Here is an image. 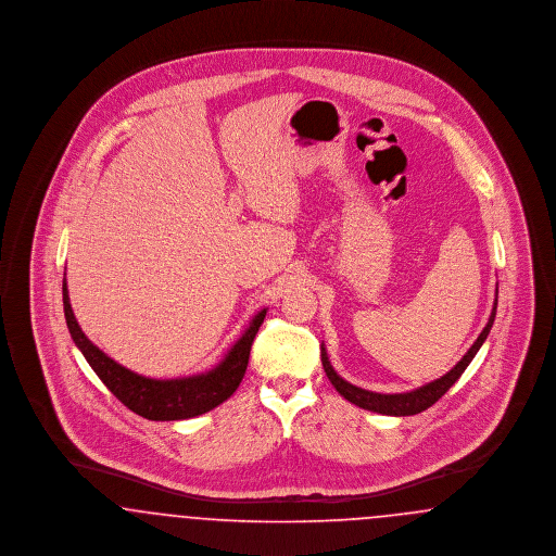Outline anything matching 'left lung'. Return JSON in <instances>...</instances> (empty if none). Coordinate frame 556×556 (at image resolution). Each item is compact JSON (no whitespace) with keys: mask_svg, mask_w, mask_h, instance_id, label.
<instances>
[{"mask_svg":"<svg viewBox=\"0 0 556 556\" xmlns=\"http://www.w3.org/2000/svg\"><path fill=\"white\" fill-rule=\"evenodd\" d=\"M496 306H498V300H494V308H492V315L488 318V325L483 327V331L479 333V338L476 340V344L471 345L467 350V354L454 365V369H450L444 377L421 386L413 392H404V394H377V392H369V390H363V388H356L352 383H348L345 379H342L333 367L329 363V356H327V350L325 345H320V361H323V369L327 372L329 381L333 383V388L342 394V396L365 408V410H372V413H381V415H392V417H408V415H419L427 410L431 404H435L440 397L444 396L448 392L450 388L458 381V377L465 372V369L469 367V363L476 358L477 350L483 345L492 325H494V318H496Z\"/></svg>","mask_w":556,"mask_h":556,"instance_id":"8db88e82","label":"left lung"}]
</instances>
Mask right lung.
<instances>
[{"instance_id": "add662e5", "label": "right lung", "mask_w": 556, "mask_h": 556, "mask_svg": "<svg viewBox=\"0 0 556 556\" xmlns=\"http://www.w3.org/2000/svg\"><path fill=\"white\" fill-rule=\"evenodd\" d=\"M62 300L71 338L91 365V369L96 370V375L104 381L108 390L127 408L150 421L191 419L208 413L214 406L231 397L245 375L252 342L266 317V308L256 313L248 329L241 333L238 342L229 348L225 358L214 369L179 379H152L118 365L98 345L87 340L71 308L66 279L62 281Z\"/></svg>"}]
</instances>
